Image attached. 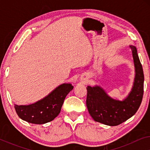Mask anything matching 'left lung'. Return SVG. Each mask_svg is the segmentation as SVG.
Masks as SVG:
<instances>
[{
  "mask_svg": "<svg viewBox=\"0 0 150 150\" xmlns=\"http://www.w3.org/2000/svg\"><path fill=\"white\" fill-rule=\"evenodd\" d=\"M130 47L134 61L135 76L132 89L125 99L112 98L100 86H87L86 104L90 115L96 122L110 126H117L134 115L141 105L144 74L136 47L132 45Z\"/></svg>",
  "mask_w": 150,
  "mask_h": 150,
  "instance_id": "obj_1",
  "label": "left lung"
}]
</instances>
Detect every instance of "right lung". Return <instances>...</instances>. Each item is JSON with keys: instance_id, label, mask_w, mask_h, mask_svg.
Masks as SVG:
<instances>
[{"instance_id": "add662e5", "label": "right lung", "mask_w": 150, "mask_h": 150, "mask_svg": "<svg viewBox=\"0 0 150 150\" xmlns=\"http://www.w3.org/2000/svg\"><path fill=\"white\" fill-rule=\"evenodd\" d=\"M71 83H63L43 99L28 105L14 106L22 120L35 124H44L52 121L60 113L67 94L73 89Z\"/></svg>"}]
</instances>
